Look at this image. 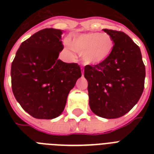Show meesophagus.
I'll return each mask as SVG.
<instances>
[{
    "label": "esophagus",
    "mask_w": 154,
    "mask_h": 154,
    "mask_svg": "<svg viewBox=\"0 0 154 154\" xmlns=\"http://www.w3.org/2000/svg\"><path fill=\"white\" fill-rule=\"evenodd\" d=\"M83 74H84V72H82V76H83Z\"/></svg>",
    "instance_id": "esophagus-1"
}]
</instances>
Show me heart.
<instances>
[{
  "label": "heart",
  "instance_id": "1",
  "mask_svg": "<svg viewBox=\"0 0 154 154\" xmlns=\"http://www.w3.org/2000/svg\"><path fill=\"white\" fill-rule=\"evenodd\" d=\"M71 47L82 56L85 65H95L107 60L113 50V41L107 33L89 32L74 37Z\"/></svg>",
  "mask_w": 154,
  "mask_h": 154
}]
</instances>
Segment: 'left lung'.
<instances>
[{"instance_id":"obj_1","label":"left lung","mask_w":154,"mask_h":154,"mask_svg":"<svg viewBox=\"0 0 154 154\" xmlns=\"http://www.w3.org/2000/svg\"><path fill=\"white\" fill-rule=\"evenodd\" d=\"M112 37L114 47L104 62L85 66L88 81L89 107L107 119L126 114L143 93L146 77L141 50L125 32L103 29Z\"/></svg>"}]
</instances>
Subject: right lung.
<instances>
[{
  "instance_id": "right-lung-1",
  "label": "right lung",
  "mask_w": 154,
  "mask_h": 154,
  "mask_svg": "<svg viewBox=\"0 0 154 154\" xmlns=\"http://www.w3.org/2000/svg\"><path fill=\"white\" fill-rule=\"evenodd\" d=\"M62 31L45 29L21 43L11 66L12 89L25 112L37 119L61 114L68 95L82 77L77 63L58 59Z\"/></svg>"
}]
</instances>
